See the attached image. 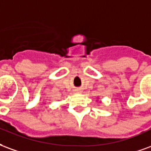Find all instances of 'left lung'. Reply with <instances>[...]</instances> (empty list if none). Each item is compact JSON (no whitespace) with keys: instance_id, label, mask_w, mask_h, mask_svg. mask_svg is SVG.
<instances>
[{"instance_id":"obj_1","label":"left lung","mask_w":151,"mask_h":151,"mask_svg":"<svg viewBox=\"0 0 151 151\" xmlns=\"http://www.w3.org/2000/svg\"><path fill=\"white\" fill-rule=\"evenodd\" d=\"M98 99H99V98H98V97H97V101H98Z\"/></svg>"}]
</instances>
